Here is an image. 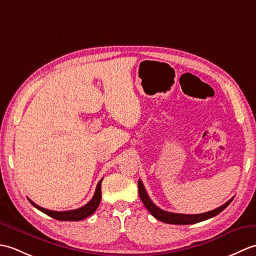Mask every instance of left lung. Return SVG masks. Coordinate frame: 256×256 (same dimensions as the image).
<instances>
[{
    "mask_svg": "<svg viewBox=\"0 0 256 256\" xmlns=\"http://www.w3.org/2000/svg\"><path fill=\"white\" fill-rule=\"evenodd\" d=\"M138 194H140V200H142V202L146 206V209L150 212L152 216H155L157 220L165 222V224H197V222L208 220L212 218V216L219 214L221 211H224L226 206L231 204L233 198H234V197L231 198L229 201H226L224 204L219 206V208L204 212V214H174V212H168L158 208V206H157L153 201L150 199L142 180H138Z\"/></svg>",
    "mask_w": 256,
    "mask_h": 256,
    "instance_id": "left-lung-1",
    "label": "left lung"
}]
</instances>
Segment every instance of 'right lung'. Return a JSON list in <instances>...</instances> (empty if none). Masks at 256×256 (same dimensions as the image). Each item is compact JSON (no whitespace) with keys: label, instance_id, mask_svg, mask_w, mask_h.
I'll list each match as a JSON object with an SVG mask.
<instances>
[{"label":"right lung","instance_id":"add662e5","mask_svg":"<svg viewBox=\"0 0 256 256\" xmlns=\"http://www.w3.org/2000/svg\"><path fill=\"white\" fill-rule=\"evenodd\" d=\"M102 180H103V178L99 182H98L96 188V192L89 202L84 204V206H81V208L74 209V210L52 211V210L42 208V206H37L36 204L32 202L30 199H28V200H30V202L35 206V208L40 210L42 212H44V214L52 216V218H54V219L59 220V221H80V220L88 218L89 216H91L98 209V206H99V204L101 201V182H102Z\"/></svg>","mask_w":256,"mask_h":256}]
</instances>
